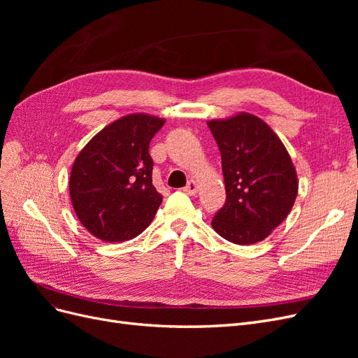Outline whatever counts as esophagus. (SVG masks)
<instances>
[{
	"label": "esophagus",
	"mask_w": 358,
	"mask_h": 358,
	"mask_svg": "<svg viewBox=\"0 0 358 358\" xmlns=\"http://www.w3.org/2000/svg\"><path fill=\"white\" fill-rule=\"evenodd\" d=\"M183 191H185L188 196H196L197 194V191H199V185H197V182L196 180H189L188 182V185L183 188Z\"/></svg>",
	"instance_id": "esophagus-1"
}]
</instances>
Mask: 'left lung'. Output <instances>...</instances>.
Segmentation results:
<instances>
[{
  "instance_id": "8db88e82",
  "label": "left lung",
  "mask_w": 358,
  "mask_h": 358,
  "mask_svg": "<svg viewBox=\"0 0 358 358\" xmlns=\"http://www.w3.org/2000/svg\"><path fill=\"white\" fill-rule=\"evenodd\" d=\"M227 200L212 220L225 241L252 245L264 241L294 206L299 180L288 150L263 119L237 113L212 119Z\"/></svg>"
}]
</instances>
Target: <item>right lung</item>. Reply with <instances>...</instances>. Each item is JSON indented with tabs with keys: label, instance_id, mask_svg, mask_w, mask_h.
Returning a JSON list of instances; mask_svg holds the SVG:
<instances>
[{
	"label": "right lung",
	"instance_id": "right-lung-1",
	"mask_svg": "<svg viewBox=\"0 0 358 358\" xmlns=\"http://www.w3.org/2000/svg\"><path fill=\"white\" fill-rule=\"evenodd\" d=\"M164 119L131 113L96 133L76 157L70 197L82 225L103 242H124L148 229L162 201L152 185L149 143Z\"/></svg>",
	"mask_w": 358,
	"mask_h": 358
}]
</instances>
